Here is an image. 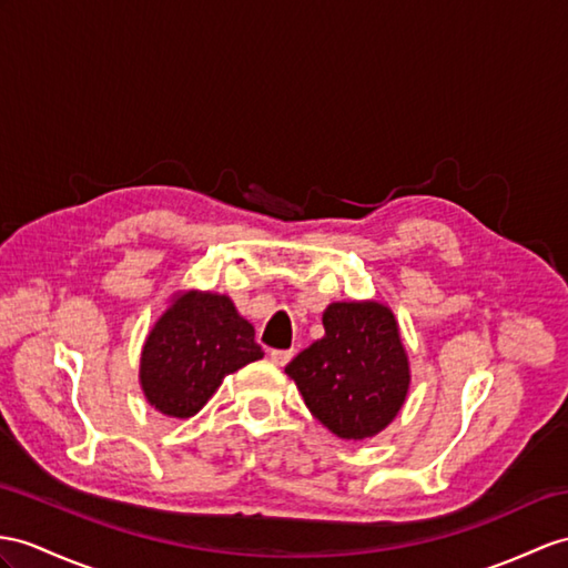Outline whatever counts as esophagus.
<instances>
[{"label":"esophagus","instance_id":"obj_1","mask_svg":"<svg viewBox=\"0 0 568 568\" xmlns=\"http://www.w3.org/2000/svg\"><path fill=\"white\" fill-rule=\"evenodd\" d=\"M292 356H294L292 349H272V352H270L272 364H276V366H286L288 358H292Z\"/></svg>","mask_w":568,"mask_h":568}]
</instances>
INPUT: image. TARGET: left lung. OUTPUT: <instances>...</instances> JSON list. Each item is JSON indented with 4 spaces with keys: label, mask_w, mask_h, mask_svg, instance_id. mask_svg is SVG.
Wrapping results in <instances>:
<instances>
[{
    "label": "left lung",
    "mask_w": 568,
    "mask_h": 568,
    "mask_svg": "<svg viewBox=\"0 0 568 568\" xmlns=\"http://www.w3.org/2000/svg\"><path fill=\"white\" fill-rule=\"evenodd\" d=\"M325 335L284 368L313 417L347 440L376 436L403 407L409 364L395 315L381 303H332Z\"/></svg>",
    "instance_id": "left-lung-1"
}]
</instances>
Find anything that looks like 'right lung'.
Returning <instances> with one entry per match:
<instances>
[{"label": "right lung", "mask_w": 568, "mask_h": 568, "mask_svg": "<svg viewBox=\"0 0 568 568\" xmlns=\"http://www.w3.org/2000/svg\"><path fill=\"white\" fill-rule=\"evenodd\" d=\"M262 358L253 325L229 296H178L149 332L140 381L146 399L165 417L187 419L214 395L229 373Z\"/></svg>", "instance_id": "1"}]
</instances>
